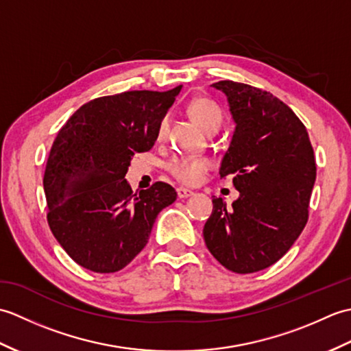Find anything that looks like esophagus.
Masks as SVG:
<instances>
[{"label": "esophagus", "instance_id": "34e87169", "mask_svg": "<svg viewBox=\"0 0 351 351\" xmlns=\"http://www.w3.org/2000/svg\"><path fill=\"white\" fill-rule=\"evenodd\" d=\"M176 193H178V197L180 199H187V197H190V196H193L195 195V193H193L191 190H187V189H184V187H180L176 190Z\"/></svg>", "mask_w": 351, "mask_h": 351}]
</instances>
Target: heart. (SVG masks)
Segmentation results:
<instances>
[{
	"label": "heart",
	"instance_id": "heart-1",
	"mask_svg": "<svg viewBox=\"0 0 351 351\" xmlns=\"http://www.w3.org/2000/svg\"><path fill=\"white\" fill-rule=\"evenodd\" d=\"M189 113L196 123L206 132L217 131L223 122V113L220 107L211 99L197 98L191 101ZM169 126V116H162L156 128V138H164ZM169 173L185 185H196L204 180V176L211 170V162L200 156H180L167 162Z\"/></svg>",
	"mask_w": 351,
	"mask_h": 351
}]
</instances>
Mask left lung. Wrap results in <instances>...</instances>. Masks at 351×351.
<instances>
[{
    "instance_id": "8db88e82",
    "label": "left lung",
    "mask_w": 351,
    "mask_h": 351,
    "mask_svg": "<svg viewBox=\"0 0 351 351\" xmlns=\"http://www.w3.org/2000/svg\"><path fill=\"white\" fill-rule=\"evenodd\" d=\"M213 87L228 96L237 123L220 178L232 176L240 197L232 208L213 197L204 238L228 270L255 273L278 263L306 226L314 149L306 126L270 92L230 80Z\"/></svg>"
}]
</instances>
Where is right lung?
<instances>
[{"label":"right lung","mask_w":351,"mask_h":351,"mask_svg":"<svg viewBox=\"0 0 351 351\" xmlns=\"http://www.w3.org/2000/svg\"><path fill=\"white\" fill-rule=\"evenodd\" d=\"M181 86L131 90L88 101L58 131L43 189L52 235L81 267L116 273L143 250L156 215L176 200L166 182L132 193L131 156L151 151L156 128Z\"/></svg>","instance_id":"add662e5"}]
</instances>
